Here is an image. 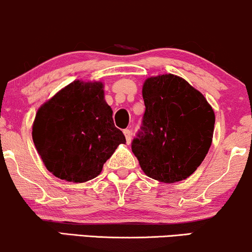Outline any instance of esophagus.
Listing matches in <instances>:
<instances>
[{"mask_svg":"<svg viewBox=\"0 0 252 252\" xmlns=\"http://www.w3.org/2000/svg\"><path fill=\"white\" fill-rule=\"evenodd\" d=\"M124 134H125V137H126L127 144L131 143V139H132V131H131V129H125V131H124Z\"/></svg>","mask_w":252,"mask_h":252,"instance_id":"1","label":"esophagus"}]
</instances>
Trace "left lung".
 I'll return each instance as SVG.
<instances>
[{"mask_svg":"<svg viewBox=\"0 0 252 252\" xmlns=\"http://www.w3.org/2000/svg\"><path fill=\"white\" fill-rule=\"evenodd\" d=\"M143 97V125L132 141L141 170L167 184L186 179L211 146L214 109L199 91L173 74L146 79Z\"/></svg>","mask_w":252,"mask_h":252,"instance_id":"left-lung-1","label":"left lung"}]
</instances>
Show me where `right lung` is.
Wrapping results in <instances>:
<instances>
[{"mask_svg": "<svg viewBox=\"0 0 252 252\" xmlns=\"http://www.w3.org/2000/svg\"><path fill=\"white\" fill-rule=\"evenodd\" d=\"M100 81L76 80L38 108L32 141L44 166L58 178L84 183L95 178L120 144Z\"/></svg>", "mask_w": 252, "mask_h": 252, "instance_id": "add662e5", "label": "right lung"}]
</instances>
